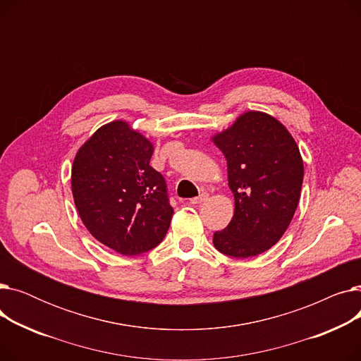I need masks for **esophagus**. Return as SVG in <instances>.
I'll return each instance as SVG.
<instances>
[{
  "mask_svg": "<svg viewBox=\"0 0 361 361\" xmlns=\"http://www.w3.org/2000/svg\"><path fill=\"white\" fill-rule=\"evenodd\" d=\"M207 195L206 192H203V193H200L197 197H193V199H190V203H193V204H199V203H202V202H204L206 199H207Z\"/></svg>",
  "mask_w": 361,
  "mask_h": 361,
  "instance_id": "esophagus-1",
  "label": "esophagus"
}]
</instances>
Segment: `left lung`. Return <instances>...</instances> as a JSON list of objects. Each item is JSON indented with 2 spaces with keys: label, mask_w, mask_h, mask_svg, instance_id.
<instances>
[{
  "label": "left lung",
  "mask_w": 361,
  "mask_h": 361,
  "mask_svg": "<svg viewBox=\"0 0 361 361\" xmlns=\"http://www.w3.org/2000/svg\"><path fill=\"white\" fill-rule=\"evenodd\" d=\"M212 142L226 159L235 200L214 245L231 257L257 256L279 241L297 209L305 176L298 146L276 118L259 111L244 112Z\"/></svg>",
  "instance_id": "1"
}]
</instances>
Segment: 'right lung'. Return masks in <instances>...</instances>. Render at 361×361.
<instances>
[{"mask_svg": "<svg viewBox=\"0 0 361 361\" xmlns=\"http://www.w3.org/2000/svg\"><path fill=\"white\" fill-rule=\"evenodd\" d=\"M152 154L154 145L117 120L94 131L73 162L71 192L85 226L124 256L157 247L174 214Z\"/></svg>", "mask_w": 361, "mask_h": 361, "instance_id": "1", "label": "right lung"}]
</instances>
